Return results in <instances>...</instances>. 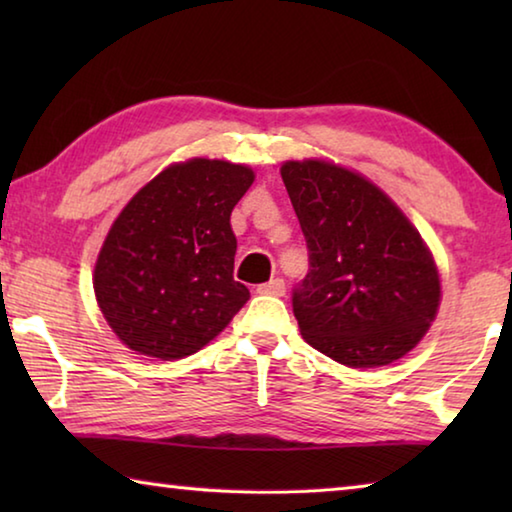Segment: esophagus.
Listing matches in <instances>:
<instances>
[{
    "label": "esophagus",
    "mask_w": 512,
    "mask_h": 512,
    "mask_svg": "<svg viewBox=\"0 0 512 512\" xmlns=\"http://www.w3.org/2000/svg\"><path fill=\"white\" fill-rule=\"evenodd\" d=\"M259 293H264V296H284V291H287V287H284V280L282 277H275V280H268L266 284H259Z\"/></svg>",
    "instance_id": "34e87169"
}]
</instances>
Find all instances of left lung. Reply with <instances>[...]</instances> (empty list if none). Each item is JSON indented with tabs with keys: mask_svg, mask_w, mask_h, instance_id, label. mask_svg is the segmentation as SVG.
I'll return each instance as SVG.
<instances>
[{
	"mask_svg": "<svg viewBox=\"0 0 512 512\" xmlns=\"http://www.w3.org/2000/svg\"><path fill=\"white\" fill-rule=\"evenodd\" d=\"M280 173L309 250L291 298L302 339L350 368L402 359L440 305L420 232L377 185L339 164L289 160Z\"/></svg>",
	"mask_w": 512,
	"mask_h": 512,
	"instance_id": "left-lung-1",
	"label": "left lung"
}]
</instances>
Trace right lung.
Returning <instances> with one entry per match:
<instances>
[{"label": "right lung", "instance_id": "obj_1", "mask_svg": "<svg viewBox=\"0 0 512 512\" xmlns=\"http://www.w3.org/2000/svg\"><path fill=\"white\" fill-rule=\"evenodd\" d=\"M253 180L244 164L192 158L128 201L94 266L99 309L121 343L146 357L183 359L246 305L250 291L232 277L230 214Z\"/></svg>", "mask_w": 512, "mask_h": 512}]
</instances>
